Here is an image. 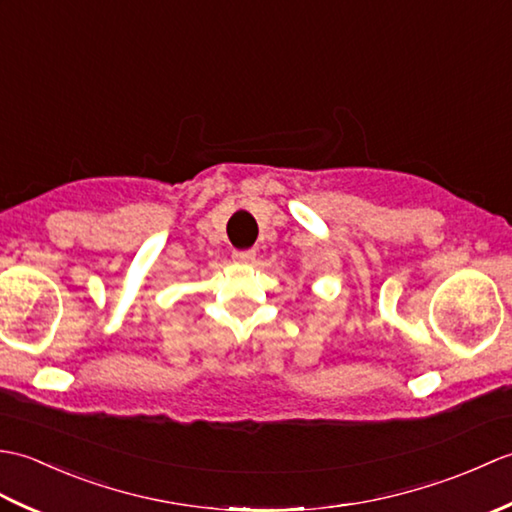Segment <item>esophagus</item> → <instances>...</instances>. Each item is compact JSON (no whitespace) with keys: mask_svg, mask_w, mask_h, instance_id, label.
Masks as SVG:
<instances>
[{"mask_svg":"<svg viewBox=\"0 0 512 512\" xmlns=\"http://www.w3.org/2000/svg\"><path fill=\"white\" fill-rule=\"evenodd\" d=\"M255 257H257L255 250H235L233 253V259L237 264H253Z\"/></svg>","mask_w":512,"mask_h":512,"instance_id":"34e87169","label":"esophagus"}]
</instances>
